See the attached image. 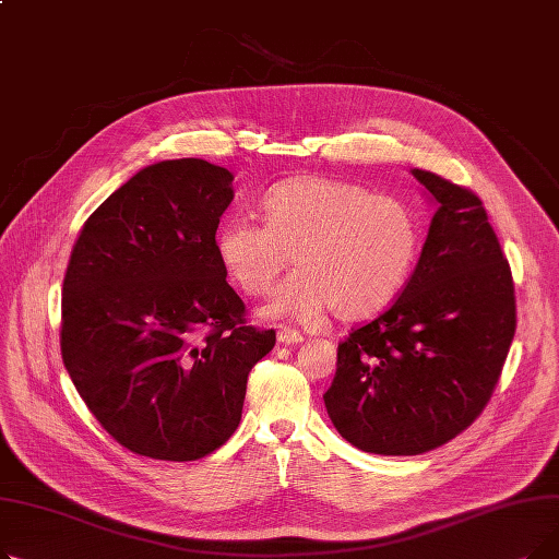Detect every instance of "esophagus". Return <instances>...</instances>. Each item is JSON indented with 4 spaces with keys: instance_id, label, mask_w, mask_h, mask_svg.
Wrapping results in <instances>:
<instances>
[{
    "instance_id": "obj_1",
    "label": "esophagus",
    "mask_w": 559,
    "mask_h": 559,
    "mask_svg": "<svg viewBox=\"0 0 559 559\" xmlns=\"http://www.w3.org/2000/svg\"><path fill=\"white\" fill-rule=\"evenodd\" d=\"M278 342L281 344H297V342H304V335L297 329L283 326V329H278Z\"/></svg>"
}]
</instances>
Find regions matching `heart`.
I'll return each mask as SVG.
<instances>
[{
	"mask_svg": "<svg viewBox=\"0 0 559 559\" xmlns=\"http://www.w3.org/2000/svg\"><path fill=\"white\" fill-rule=\"evenodd\" d=\"M260 211L264 226L226 219L215 251L247 297H267L292 253L299 272L278 287L267 314L314 319L329 306L340 319L371 317L401 295L421 251L413 205L350 181L297 176L270 188Z\"/></svg>",
	"mask_w": 559,
	"mask_h": 559,
	"instance_id": "b5f03b06",
	"label": "heart"
}]
</instances>
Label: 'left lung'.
<instances>
[{
  "mask_svg": "<svg viewBox=\"0 0 559 559\" xmlns=\"http://www.w3.org/2000/svg\"><path fill=\"white\" fill-rule=\"evenodd\" d=\"M409 171L437 203L419 262L394 304L340 342L324 394L337 432L376 455H419L472 426L516 331L512 270L480 197Z\"/></svg>",
  "mask_w": 559,
  "mask_h": 559,
  "instance_id": "obj_1",
  "label": "left lung"
}]
</instances>
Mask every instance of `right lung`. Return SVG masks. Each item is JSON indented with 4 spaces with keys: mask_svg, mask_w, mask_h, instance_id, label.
Returning <instances> with one entry per match:
<instances>
[{
    "mask_svg": "<svg viewBox=\"0 0 559 559\" xmlns=\"http://www.w3.org/2000/svg\"><path fill=\"white\" fill-rule=\"evenodd\" d=\"M233 174L201 158L140 169L85 219L63 278L61 354L104 430L135 455H211L276 344L247 324L215 251Z\"/></svg>",
    "mask_w": 559,
    "mask_h": 559,
    "instance_id": "obj_1",
    "label": "right lung"
}]
</instances>
